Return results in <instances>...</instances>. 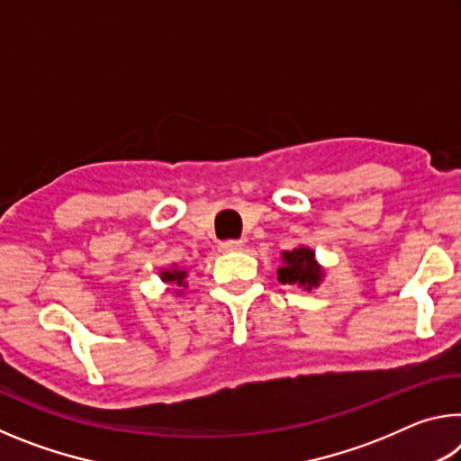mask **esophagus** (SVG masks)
Segmentation results:
<instances>
[{
    "label": "esophagus",
    "instance_id": "1",
    "mask_svg": "<svg viewBox=\"0 0 461 461\" xmlns=\"http://www.w3.org/2000/svg\"><path fill=\"white\" fill-rule=\"evenodd\" d=\"M241 248H244V241L241 240H225L220 244L221 252H240Z\"/></svg>",
    "mask_w": 461,
    "mask_h": 461
}]
</instances>
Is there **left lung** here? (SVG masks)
Listing matches in <instances>:
<instances>
[{
	"mask_svg": "<svg viewBox=\"0 0 461 461\" xmlns=\"http://www.w3.org/2000/svg\"><path fill=\"white\" fill-rule=\"evenodd\" d=\"M285 267L278 268V280L288 285H305L307 288L317 286L321 280V268L315 262V252L305 246H299L283 254Z\"/></svg>",
	"mask_w": 461,
	"mask_h": 461,
	"instance_id": "left-lung-1",
	"label": "left lung"
}]
</instances>
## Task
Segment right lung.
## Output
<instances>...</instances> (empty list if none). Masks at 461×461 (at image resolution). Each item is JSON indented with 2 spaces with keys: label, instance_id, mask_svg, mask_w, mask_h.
Masks as SVG:
<instances>
[{
  "label": "right lung",
  "instance_id": "right-lung-1",
  "mask_svg": "<svg viewBox=\"0 0 461 461\" xmlns=\"http://www.w3.org/2000/svg\"><path fill=\"white\" fill-rule=\"evenodd\" d=\"M185 275H186L185 270H173V272H162V278H165L167 283H175L176 286H183Z\"/></svg>",
  "mask_w": 461,
  "mask_h": 461
}]
</instances>
